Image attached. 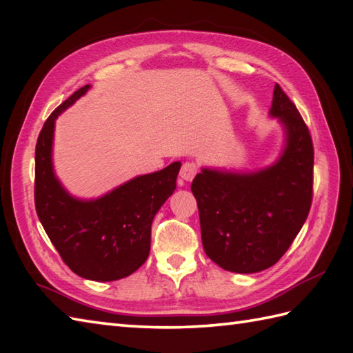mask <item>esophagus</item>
Instances as JSON below:
<instances>
[{"mask_svg": "<svg viewBox=\"0 0 353 353\" xmlns=\"http://www.w3.org/2000/svg\"><path fill=\"white\" fill-rule=\"evenodd\" d=\"M199 172V167L194 162H185L183 165H182V168H181V177L183 179V181H192L194 179V176H196Z\"/></svg>", "mask_w": 353, "mask_h": 353, "instance_id": "obj_1", "label": "esophagus"}]
</instances>
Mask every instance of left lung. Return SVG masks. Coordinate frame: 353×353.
Listing matches in <instances>:
<instances>
[{
    "label": "left lung",
    "mask_w": 353,
    "mask_h": 353,
    "mask_svg": "<svg viewBox=\"0 0 353 353\" xmlns=\"http://www.w3.org/2000/svg\"><path fill=\"white\" fill-rule=\"evenodd\" d=\"M270 115L279 118L287 134L276 163L254 172L203 168L191 185L205 253L228 272L258 273L274 265L311 209L312 139L296 104L277 83Z\"/></svg>",
    "instance_id": "8db88e82"
}]
</instances>
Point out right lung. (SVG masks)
<instances>
[{
	"label": "right lung",
	"instance_id": "1",
	"mask_svg": "<svg viewBox=\"0 0 353 353\" xmlns=\"http://www.w3.org/2000/svg\"><path fill=\"white\" fill-rule=\"evenodd\" d=\"M89 89L80 88L47 118L34 153V206L50 241L74 273L109 282L132 274L150 253L156 212L176 190L181 162L132 179L97 200L70 196L51 162L54 121Z\"/></svg>",
	"mask_w": 353,
	"mask_h": 353
}]
</instances>
